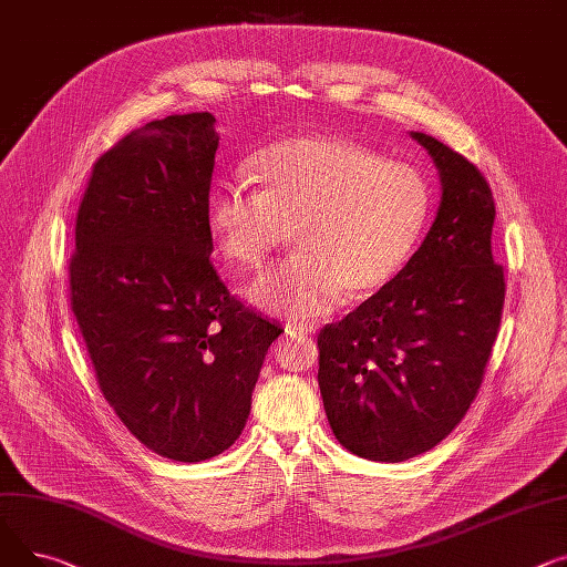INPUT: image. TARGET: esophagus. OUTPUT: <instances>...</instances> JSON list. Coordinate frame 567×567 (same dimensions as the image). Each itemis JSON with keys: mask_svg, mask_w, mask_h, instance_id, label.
<instances>
[{"mask_svg": "<svg viewBox=\"0 0 567 567\" xmlns=\"http://www.w3.org/2000/svg\"><path fill=\"white\" fill-rule=\"evenodd\" d=\"M286 331H292V334H316V327L307 322H290Z\"/></svg>", "mask_w": 567, "mask_h": 567, "instance_id": "obj_1", "label": "esophagus"}]
</instances>
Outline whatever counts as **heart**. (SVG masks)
<instances>
[{
	"instance_id": "heart-1",
	"label": "heart",
	"mask_w": 567,
	"mask_h": 567,
	"mask_svg": "<svg viewBox=\"0 0 567 567\" xmlns=\"http://www.w3.org/2000/svg\"><path fill=\"white\" fill-rule=\"evenodd\" d=\"M249 178L215 187L208 228L219 254L260 268L295 228L297 256L256 277L249 302L309 320L348 297L391 284L414 254L430 215L423 176L337 137H292L254 155Z\"/></svg>"
}]
</instances>
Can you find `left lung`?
I'll return each mask as SVG.
<instances>
[{
  "label": "left lung",
  "mask_w": 567,
  "mask_h": 567,
  "mask_svg": "<svg viewBox=\"0 0 567 567\" xmlns=\"http://www.w3.org/2000/svg\"><path fill=\"white\" fill-rule=\"evenodd\" d=\"M410 135L437 166V217L391 284L318 334L327 421L341 446L373 462L430 451L467 414L506 297L487 181L435 137Z\"/></svg>",
  "instance_id": "8db88e82"
}]
</instances>
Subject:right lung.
I'll use <instances>...</instances> for the list:
<instances>
[{"mask_svg":"<svg viewBox=\"0 0 567 567\" xmlns=\"http://www.w3.org/2000/svg\"><path fill=\"white\" fill-rule=\"evenodd\" d=\"M208 112L132 130L93 166L75 226L71 307L100 391L153 453L202 462L236 444L281 327L217 277Z\"/></svg>","mask_w":567,"mask_h":567,"instance_id":"1","label":"right lung"}]
</instances>
